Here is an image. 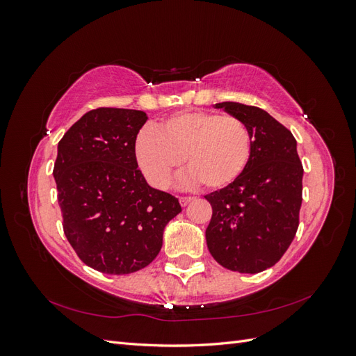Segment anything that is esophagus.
Here are the masks:
<instances>
[{
  "label": "esophagus",
  "mask_w": 356,
  "mask_h": 356,
  "mask_svg": "<svg viewBox=\"0 0 356 356\" xmlns=\"http://www.w3.org/2000/svg\"><path fill=\"white\" fill-rule=\"evenodd\" d=\"M190 202H193V197H179V204L182 208H186Z\"/></svg>",
  "instance_id": "esophagus-1"
}]
</instances>
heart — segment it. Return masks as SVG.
<instances>
[{
    "label": "heart",
    "instance_id": "heart-1",
    "mask_svg": "<svg viewBox=\"0 0 356 356\" xmlns=\"http://www.w3.org/2000/svg\"><path fill=\"white\" fill-rule=\"evenodd\" d=\"M139 169L156 188L169 187L184 159L182 186L209 190L230 186L251 156V134L234 115L184 111L168 117L156 129L144 127L135 139Z\"/></svg>",
    "mask_w": 356,
    "mask_h": 356
}]
</instances>
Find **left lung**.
I'll return each mask as SVG.
<instances>
[{
	"mask_svg": "<svg viewBox=\"0 0 356 356\" xmlns=\"http://www.w3.org/2000/svg\"><path fill=\"white\" fill-rule=\"evenodd\" d=\"M251 134V156L230 186L204 196L212 218L204 236L213 260L232 272L260 273L275 266L298 227L303 166L297 141L258 106L220 102Z\"/></svg>",
	"mask_w": 356,
	"mask_h": 356,
	"instance_id": "obj_1",
	"label": "left lung"
}]
</instances>
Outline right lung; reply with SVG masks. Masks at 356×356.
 I'll list each match as a JSON object with an SVG mask.
<instances>
[{
	"instance_id": "obj_1",
	"label": "right lung",
	"mask_w": 356,
	"mask_h": 356,
	"mask_svg": "<svg viewBox=\"0 0 356 356\" xmlns=\"http://www.w3.org/2000/svg\"><path fill=\"white\" fill-rule=\"evenodd\" d=\"M147 118L138 110H92L58 144L53 177L63 232L80 260L106 275L152 263L181 212L178 199L149 187L138 169L135 139Z\"/></svg>"
}]
</instances>
